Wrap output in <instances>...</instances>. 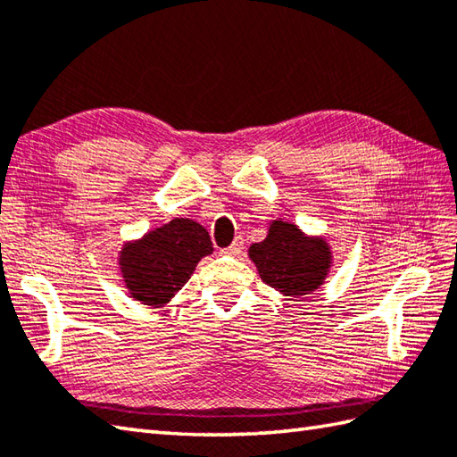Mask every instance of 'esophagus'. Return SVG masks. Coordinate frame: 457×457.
Wrapping results in <instances>:
<instances>
[{"mask_svg": "<svg viewBox=\"0 0 457 457\" xmlns=\"http://www.w3.org/2000/svg\"><path fill=\"white\" fill-rule=\"evenodd\" d=\"M244 237H236L234 239V244H231L228 249H223V253H226V255H231V257H239L241 253H244Z\"/></svg>", "mask_w": 457, "mask_h": 457, "instance_id": "1", "label": "esophagus"}]
</instances>
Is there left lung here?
Listing matches in <instances>:
<instances>
[{"label":"left lung","mask_w":457,"mask_h":457,"mask_svg":"<svg viewBox=\"0 0 457 457\" xmlns=\"http://www.w3.org/2000/svg\"><path fill=\"white\" fill-rule=\"evenodd\" d=\"M259 277L285 296H306L332 269V249L324 237H310L295 223L273 220L263 241L249 247Z\"/></svg>","instance_id":"left-lung-1"}]
</instances>
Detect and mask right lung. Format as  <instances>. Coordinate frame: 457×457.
<instances>
[{
    "instance_id": "right-lung-1",
    "label": "right lung",
    "mask_w": 457,
    "mask_h": 457,
    "mask_svg": "<svg viewBox=\"0 0 457 457\" xmlns=\"http://www.w3.org/2000/svg\"><path fill=\"white\" fill-rule=\"evenodd\" d=\"M212 251L208 231L198 221L174 218L121 247L123 283L141 304L164 306L188 283L198 261Z\"/></svg>"
}]
</instances>
